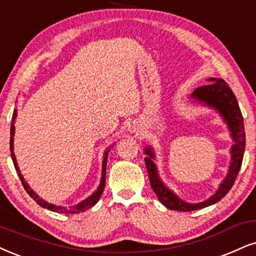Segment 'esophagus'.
I'll return each instance as SVG.
<instances>
[{
    "label": "esophagus",
    "instance_id": "1",
    "mask_svg": "<svg viewBox=\"0 0 256 256\" xmlns=\"http://www.w3.org/2000/svg\"><path fill=\"white\" fill-rule=\"evenodd\" d=\"M132 129H133V127H132Z\"/></svg>",
    "mask_w": 256,
    "mask_h": 256
}]
</instances>
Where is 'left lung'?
<instances>
[{"label":"left lung","mask_w":256,"mask_h":256,"mask_svg":"<svg viewBox=\"0 0 256 256\" xmlns=\"http://www.w3.org/2000/svg\"><path fill=\"white\" fill-rule=\"evenodd\" d=\"M209 83L204 86L197 88L191 94V98L198 100L200 103H204L205 106H211L220 114L224 122L228 124L230 135L234 140L230 153H232V162H230L228 174L224 180L220 184L218 190L215 194L211 196L206 200L202 203H188L182 200L174 192L167 188L165 184L160 179L158 168L154 164V153L152 147H146L144 153L147 156L144 158L148 176H150V186L153 191L156 192L158 200L165 205L166 208L176 211H194L200 210L203 208L209 206L217 203L222 200L224 196L230 191L236 180V176L238 174L240 168L242 165L244 153L246 148V133L244 118H242L241 110H240L238 100H236L234 92L229 88V85L223 80L220 78H209Z\"/></svg>","instance_id":"1"}]
</instances>
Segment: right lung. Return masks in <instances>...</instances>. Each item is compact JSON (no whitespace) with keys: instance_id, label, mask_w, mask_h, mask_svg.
<instances>
[{"instance_id":"add662e5","label":"right lung","mask_w":256,"mask_h":256,"mask_svg":"<svg viewBox=\"0 0 256 256\" xmlns=\"http://www.w3.org/2000/svg\"><path fill=\"white\" fill-rule=\"evenodd\" d=\"M18 110L15 109L14 112H12V124H10V153H12V162H14V166H15V170H16V173L20 176V180L22 182V185H24V190L27 191V194L30 196L32 198H33L34 200L38 204L40 205V206L45 208V209H48L51 211H54V212H62V214H80L82 211H85L88 209H90L91 206H94V204L98 202V200L100 198V194H102V192L104 190V186H106V159H108V154H109V150L110 148L104 152V156H103V162H102V178H100V186L98 188H97L96 191L94 192L90 196L89 198H86V200L80 202V203H78L77 205H74V206H71V208H64V206H58V205H54V204H50L47 203L46 200H44L42 198H40L39 196H38L36 192H34L32 188H30V185L27 184L26 182H24V176H22L21 172H20V168H18V162H16V158H15V154H14V134H15V118H16V115H18Z\"/></svg>"}]
</instances>
